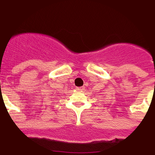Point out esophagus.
<instances>
[{
  "mask_svg": "<svg viewBox=\"0 0 155 155\" xmlns=\"http://www.w3.org/2000/svg\"><path fill=\"white\" fill-rule=\"evenodd\" d=\"M85 89V87H77L76 88V90H78V91H82V90H84Z\"/></svg>",
  "mask_w": 155,
  "mask_h": 155,
  "instance_id": "1",
  "label": "esophagus"
}]
</instances>
